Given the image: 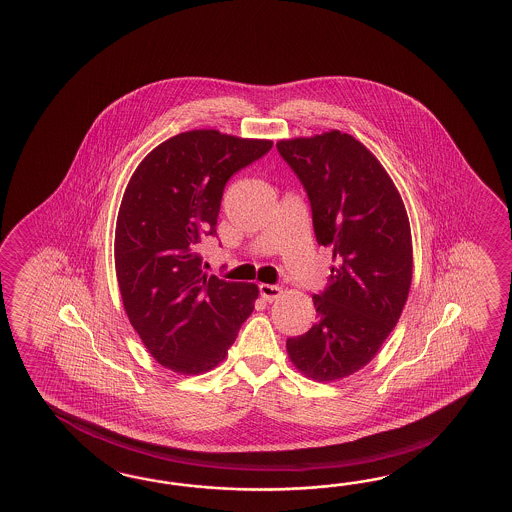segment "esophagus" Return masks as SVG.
Segmentation results:
<instances>
[{"mask_svg": "<svg viewBox=\"0 0 512 512\" xmlns=\"http://www.w3.org/2000/svg\"><path fill=\"white\" fill-rule=\"evenodd\" d=\"M282 287L269 286V284H260V295H262L265 302H274L278 298L282 297Z\"/></svg>", "mask_w": 512, "mask_h": 512, "instance_id": "34e87169", "label": "esophagus"}]
</instances>
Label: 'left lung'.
<instances>
[{"instance_id": "left-lung-1", "label": "left lung", "mask_w": 512, "mask_h": 512, "mask_svg": "<svg viewBox=\"0 0 512 512\" xmlns=\"http://www.w3.org/2000/svg\"><path fill=\"white\" fill-rule=\"evenodd\" d=\"M308 193L319 245L332 247L330 286L313 295L317 322L287 339V354L317 381L363 369L402 315L413 276L402 197L376 156L332 131L276 143Z\"/></svg>"}]
</instances>
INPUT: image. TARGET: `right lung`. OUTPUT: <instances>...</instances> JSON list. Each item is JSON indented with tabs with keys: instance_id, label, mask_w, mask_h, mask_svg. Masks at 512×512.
<instances>
[{
	"instance_id": "add662e5",
	"label": "right lung",
	"mask_w": 512,
	"mask_h": 512,
	"mask_svg": "<svg viewBox=\"0 0 512 512\" xmlns=\"http://www.w3.org/2000/svg\"><path fill=\"white\" fill-rule=\"evenodd\" d=\"M269 140L190 131L160 143L134 171L119 206L116 274L132 328L179 374L217 367L249 319L258 287L203 271L228 179L267 155Z\"/></svg>"
}]
</instances>
